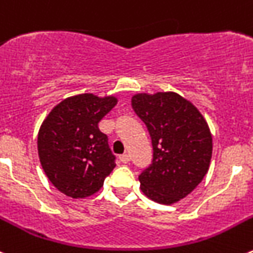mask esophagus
<instances>
[{
  "label": "esophagus",
  "mask_w": 253,
  "mask_h": 253,
  "mask_svg": "<svg viewBox=\"0 0 253 253\" xmlns=\"http://www.w3.org/2000/svg\"><path fill=\"white\" fill-rule=\"evenodd\" d=\"M120 160H121L124 164H127L129 163V160H131V156H129L128 154H124L120 156Z\"/></svg>",
  "instance_id": "1"
}]
</instances>
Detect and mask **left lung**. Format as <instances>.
<instances>
[{"mask_svg": "<svg viewBox=\"0 0 253 253\" xmlns=\"http://www.w3.org/2000/svg\"><path fill=\"white\" fill-rule=\"evenodd\" d=\"M132 108L151 136L154 159L138 175L141 190L160 204L176 203L208 172L211 133L197 107L174 92L138 93Z\"/></svg>", "mask_w": 253, "mask_h": 253, "instance_id": "8db88e82", "label": "left lung"}]
</instances>
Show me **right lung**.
<instances>
[{
  "label": "right lung",
  "mask_w": 253,
  "mask_h": 253,
  "mask_svg": "<svg viewBox=\"0 0 253 253\" xmlns=\"http://www.w3.org/2000/svg\"><path fill=\"white\" fill-rule=\"evenodd\" d=\"M116 104L113 95L101 98L84 93L61 101L42 122L39 159L49 180L63 194L74 199L93 195L115 169L116 156L98 124Z\"/></svg>",
  "instance_id": "add662e5"
}]
</instances>
